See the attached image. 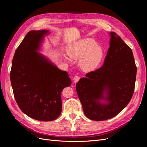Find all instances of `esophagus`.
<instances>
[{
  "label": "esophagus",
  "mask_w": 147,
  "mask_h": 147,
  "mask_svg": "<svg viewBox=\"0 0 147 147\" xmlns=\"http://www.w3.org/2000/svg\"><path fill=\"white\" fill-rule=\"evenodd\" d=\"M80 77L79 76H75L74 77V78H73V82L74 83H77L78 82V81L80 80Z\"/></svg>",
  "instance_id": "1"
}]
</instances>
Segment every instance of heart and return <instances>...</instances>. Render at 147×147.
<instances>
[{
    "instance_id": "1",
    "label": "heart",
    "mask_w": 147,
    "mask_h": 147,
    "mask_svg": "<svg viewBox=\"0 0 147 147\" xmlns=\"http://www.w3.org/2000/svg\"><path fill=\"white\" fill-rule=\"evenodd\" d=\"M67 52L72 59H81L80 67L83 71L86 73L96 69L102 63L104 57L102 48L90 38H86L70 46ZM65 58L68 59L67 57Z\"/></svg>"
}]
</instances>
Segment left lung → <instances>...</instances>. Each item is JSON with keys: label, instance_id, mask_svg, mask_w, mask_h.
Instances as JSON below:
<instances>
[{"label": "left lung", "instance_id": "1", "mask_svg": "<svg viewBox=\"0 0 147 147\" xmlns=\"http://www.w3.org/2000/svg\"><path fill=\"white\" fill-rule=\"evenodd\" d=\"M103 66L86 74L76 90L86 116L92 120L110 119L120 113L132 98L137 69L133 52L114 32Z\"/></svg>", "mask_w": 147, "mask_h": 147}]
</instances>
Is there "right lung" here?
<instances>
[{
	"label": "right lung",
	"instance_id": "1",
	"mask_svg": "<svg viewBox=\"0 0 147 147\" xmlns=\"http://www.w3.org/2000/svg\"><path fill=\"white\" fill-rule=\"evenodd\" d=\"M49 31L29 32L15 52L10 73L14 97L21 110L37 120L49 121L61 113V92L71 85L68 74L38 51Z\"/></svg>",
	"mask_w": 147,
	"mask_h": 147
}]
</instances>
